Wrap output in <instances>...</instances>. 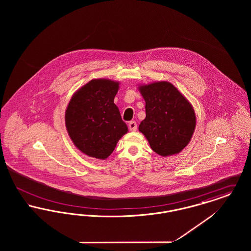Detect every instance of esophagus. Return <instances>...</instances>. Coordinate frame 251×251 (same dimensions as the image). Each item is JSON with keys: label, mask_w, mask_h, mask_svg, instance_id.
<instances>
[{"label": "esophagus", "mask_w": 251, "mask_h": 251, "mask_svg": "<svg viewBox=\"0 0 251 251\" xmlns=\"http://www.w3.org/2000/svg\"><path fill=\"white\" fill-rule=\"evenodd\" d=\"M129 129L131 131H135L137 130V124H136L135 121H131L129 123Z\"/></svg>", "instance_id": "esophagus-1"}]
</instances>
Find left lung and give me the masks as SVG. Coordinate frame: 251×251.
I'll return each instance as SVG.
<instances>
[{
	"label": "left lung",
	"mask_w": 251,
	"mask_h": 251,
	"mask_svg": "<svg viewBox=\"0 0 251 251\" xmlns=\"http://www.w3.org/2000/svg\"><path fill=\"white\" fill-rule=\"evenodd\" d=\"M138 89L146 101V118L139 131L157 154H178L189 144L196 128L191 103L167 81L140 84Z\"/></svg>",
	"instance_id": "8db88e82"
}]
</instances>
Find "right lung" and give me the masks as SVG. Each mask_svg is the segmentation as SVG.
<instances>
[{"label": "right lung", "instance_id": "1", "mask_svg": "<svg viewBox=\"0 0 251 251\" xmlns=\"http://www.w3.org/2000/svg\"><path fill=\"white\" fill-rule=\"evenodd\" d=\"M120 82L93 79L72 97L65 113L68 133L85 155L105 160L114 151L128 127L114 99Z\"/></svg>", "mask_w": 251, "mask_h": 251}]
</instances>
